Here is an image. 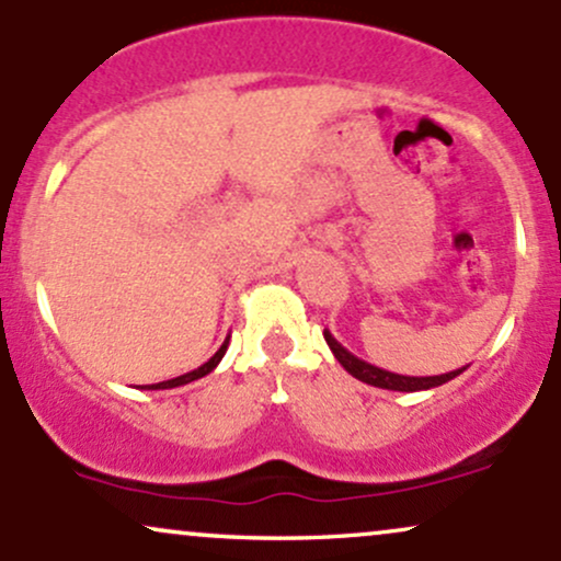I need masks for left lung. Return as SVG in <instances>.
<instances>
[{
	"mask_svg": "<svg viewBox=\"0 0 561 561\" xmlns=\"http://www.w3.org/2000/svg\"><path fill=\"white\" fill-rule=\"evenodd\" d=\"M324 340H327V345H330V351L334 353V358L343 364V369L347 371V375H353L356 379H362V382L375 385V388H382V390H398V392L433 390V388H437V385L450 382V379L459 377L461 371L467 369V366H461V369L446 371V375H435V377H405V375H396V371L379 369V366L366 364L364 358L353 356L347 347H343L337 340H334V334L330 330H324Z\"/></svg>",
	"mask_w": 561,
	"mask_h": 561,
	"instance_id": "left-lung-1",
	"label": "left lung"
}]
</instances>
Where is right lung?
Returning a JSON list of instances; mask_svg holds the SVG:
<instances>
[{
    "label": "right lung",
    "instance_id": "obj_1",
    "mask_svg": "<svg viewBox=\"0 0 561 561\" xmlns=\"http://www.w3.org/2000/svg\"><path fill=\"white\" fill-rule=\"evenodd\" d=\"M227 347H229V337L224 340V345L218 347V351L214 353V356L208 358V362H205L203 366H197V369H192V371H186V375H182V377H173V379H165V382H156V385H145V390H171V388H182V385H190V382H195V379H199V377H205V375H210V371L216 369L218 366V362H221L224 358V353H227Z\"/></svg>",
    "mask_w": 561,
    "mask_h": 561
}]
</instances>
